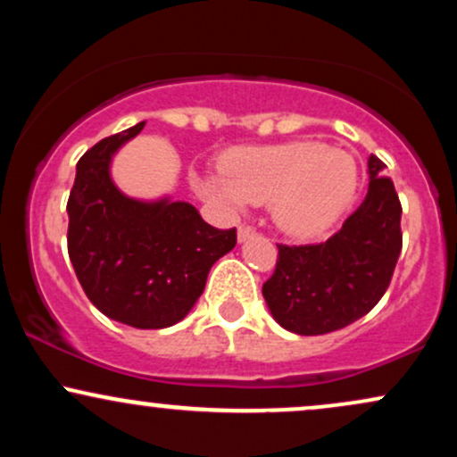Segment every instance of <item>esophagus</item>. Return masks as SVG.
Listing matches in <instances>:
<instances>
[{
    "label": "esophagus",
    "mask_w": 457,
    "mask_h": 457,
    "mask_svg": "<svg viewBox=\"0 0 457 457\" xmlns=\"http://www.w3.org/2000/svg\"><path fill=\"white\" fill-rule=\"evenodd\" d=\"M253 236H255V232L251 228H246V225H240V228H238V240H240V243L253 238Z\"/></svg>",
    "instance_id": "34e87169"
}]
</instances>
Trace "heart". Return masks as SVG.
I'll list each match as a JSON object with an SVG mask.
<instances>
[{
    "instance_id": "b5f03b06",
    "label": "heart",
    "mask_w": 457,
    "mask_h": 457,
    "mask_svg": "<svg viewBox=\"0 0 457 457\" xmlns=\"http://www.w3.org/2000/svg\"><path fill=\"white\" fill-rule=\"evenodd\" d=\"M356 185L354 156L320 141L234 150L223 159V171L193 178L199 195L232 212L270 204L277 228L298 238L333 228L353 204Z\"/></svg>"
}]
</instances>
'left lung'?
I'll return each instance as SVG.
<instances>
[{"label": "left lung", "instance_id": "8db88e82", "mask_svg": "<svg viewBox=\"0 0 457 457\" xmlns=\"http://www.w3.org/2000/svg\"><path fill=\"white\" fill-rule=\"evenodd\" d=\"M385 162L367 159L370 188L342 229L324 243L277 245L262 286L272 318L296 335H324L370 313L389 287L402 251V204Z\"/></svg>", "mask_w": 457, "mask_h": 457}]
</instances>
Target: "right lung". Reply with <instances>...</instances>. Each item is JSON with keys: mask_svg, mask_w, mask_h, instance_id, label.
Instances as JSON below:
<instances>
[{"mask_svg": "<svg viewBox=\"0 0 457 457\" xmlns=\"http://www.w3.org/2000/svg\"><path fill=\"white\" fill-rule=\"evenodd\" d=\"M145 122L104 137L77 162L68 197V255L92 305L135 328H165L191 312L212 264L236 245L187 202H139L109 176L120 145Z\"/></svg>", "mask_w": 457, "mask_h": 457, "instance_id": "right-lung-1", "label": "right lung"}]
</instances>
